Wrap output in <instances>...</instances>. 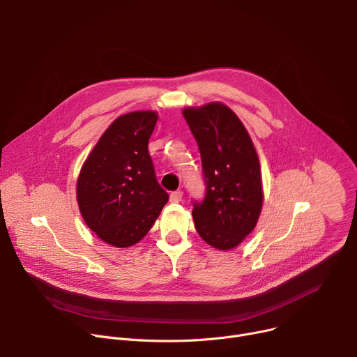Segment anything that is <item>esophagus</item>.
<instances>
[{
  "mask_svg": "<svg viewBox=\"0 0 357 357\" xmlns=\"http://www.w3.org/2000/svg\"><path fill=\"white\" fill-rule=\"evenodd\" d=\"M182 197H183V192L182 190H175V192H172L169 195V200L172 203H179L182 200Z\"/></svg>",
  "mask_w": 357,
  "mask_h": 357,
  "instance_id": "esophagus-1",
  "label": "esophagus"
}]
</instances>
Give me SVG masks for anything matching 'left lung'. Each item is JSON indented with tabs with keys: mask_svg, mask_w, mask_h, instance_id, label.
Here are the masks:
<instances>
[{
	"mask_svg": "<svg viewBox=\"0 0 357 357\" xmlns=\"http://www.w3.org/2000/svg\"><path fill=\"white\" fill-rule=\"evenodd\" d=\"M199 146L206 195L193 203L196 231L227 251L256 227L263 208L257 151L236 113L220 101L182 112Z\"/></svg>",
	"mask_w": 357,
	"mask_h": 357,
	"instance_id": "1",
	"label": "left lung"
}]
</instances>
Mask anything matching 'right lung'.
<instances>
[{
	"label": "right lung",
	"instance_id": "right-lung-1",
	"mask_svg": "<svg viewBox=\"0 0 357 357\" xmlns=\"http://www.w3.org/2000/svg\"><path fill=\"white\" fill-rule=\"evenodd\" d=\"M157 121L151 110L120 116L82 165L79 211L87 227L110 245L126 248L142 240L169 199L148 152Z\"/></svg>",
	"mask_w": 357,
	"mask_h": 357
}]
</instances>
